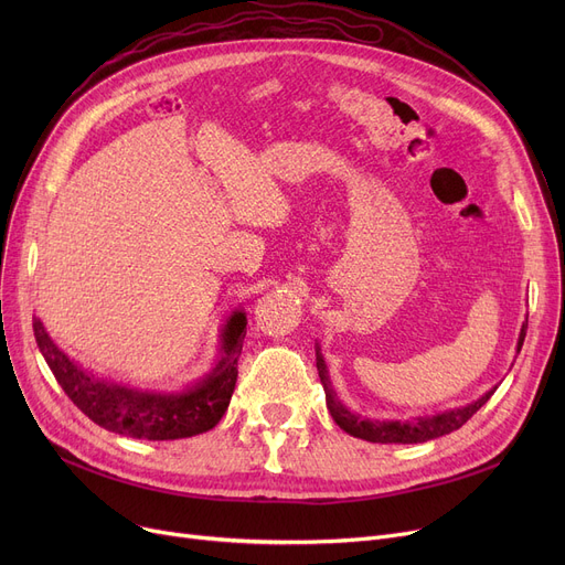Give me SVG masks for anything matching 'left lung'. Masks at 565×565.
<instances>
[{
  "instance_id": "obj_1",
  "label": "left lung",
  "mask_w": 565,
  "mask_h": 565,
  "mask_svg": "<svg viewBox=\"0 0 565 565\" xmlns=\"http://www.w3.org/2000/svg\"><path fill=\"white\" fill-rule=\"evenodd\" d=\"M524 337H526V320L522 322V330L518 337V352L522 350ZM316 369H318L322 390H324V401H328V409L332 414V419L337 422V426L352 437L377 441V444H419V441H428V439H435L441 435H449V433L458 430L460 426H465L497 392V387H492L479 401L456 407V409L433 414V417H417L412 422H380V419L362 417V414L348 409L341 403V398L337 396V392L332 387L328 364H324V358H322L318 343H316Z\"/></svg>"
}]
</instances>
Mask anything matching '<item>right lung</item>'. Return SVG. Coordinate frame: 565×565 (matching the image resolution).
I'll list each match as a JSON object with an SVG mask.
<instances>
[{
  "label": "right lung",
  "mask_w": 565,
  "mask_h": 565,
  "mask_svg": "<svg viewBox=\"0 0 565 565\" xmlns=\"http://www.w3.org/2000/svg\"><path fill=\"white\" fill-rule=\"evenodd\" d=\"M245 330L247 316L235 309L222 330V354L213 371L181 392H153L84 371L50 339L41 318H34L39 350L66 396L100 428L151 441L192 437L220 424L235 390Z\"/></svg>",
  "instance_id": "add662e5"
}]
</instances>
